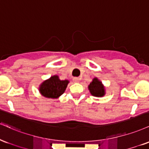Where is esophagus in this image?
Returning a JSON list of instances; mask_svg holds the SVG:
<instances>
[{
	"mask_svg": "<svg viewBox=\"0 0 149 149\" xmlns=\"http://www.w3.org/2000/svg\"><path fill=\"white\" fill-rule=\"evenodd\" d=\"M72 81L74 82V83H78L79 81V77H74L73 78Z\"/></svg>",
	"mask_w": 149,
	"mask_h": 149,
	"instance_id": "1",
	"label": "esophagus"
}]
</instances>
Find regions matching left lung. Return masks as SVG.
<instances>
[{
    "instance_id": "obj_1",
    "label": "left lung",
    "mask_w": 149,
    "mask_h": 149,
    "mask_svg": "<svg viewBox=\"0 0 149 149\" xmlns=\"http://www.w3.org/2000/svg\"><path fill=\"white\" fill-rule=\"evenodd\" d=\"M88 89L92 95L96 97H102L104 95V88L102 84V82L100 81L97 78H94L93 81L88 86Z\"/></svg>"
}]
</instances>
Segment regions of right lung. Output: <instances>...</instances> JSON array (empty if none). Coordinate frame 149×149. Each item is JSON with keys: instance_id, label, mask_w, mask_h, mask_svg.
Listing matches in <instances>:
<instances>
[{"instance_id": "obj_1", "label": "right lung", "mask_w": 149, "mask_h": 149, "mask_svg": "<svg viewBox=\"0 0 149 149\" xmlns=\"http://www.w3.org/2000/svg\"><path fill=\"white\" fill-rule=\"evenodd\" d=\"M68 83L69 81L68 80L61 81L58 77L55 75L42 84L40 87V92L43 96L48 98H57L65 92Z\"/></svg>"}]
</instances>
